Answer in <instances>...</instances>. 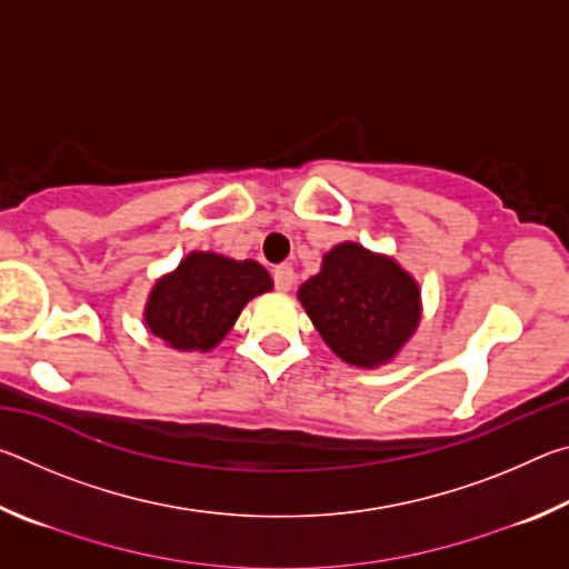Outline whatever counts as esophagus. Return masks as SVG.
Returning <instances> with one entry per match:
<instances>
[{"mask_svg":"<svg viewBox=\"0 0 569 569\" xmlns=\"http://www.w3.org/2000/svg\"><path fill=\"white\" fill-rule=\"evenodd\" d=\"M273 283H276V288H278V291H281V293L291 291L293 283H296V273H293V268L288 266V263L276 266V268H273Z\"/></svg>","mask_w":569,"mask_h":569,"instance_id":"obj_1","label":"esophagus"}]
</instances>
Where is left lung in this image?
Listing matches in <instances>:
<instances>
[{
  "label": "left lung",
  "instance_id": "left-lung-1",
  "mask_svg": "<svg viewBox=\"0 0 569 569\" xmlns=\"http://www.w3.org/2000/svg\"><path fill=\"white\" fill-rule=\"evenodd\" d=\"M298 301L326 346L351 366L391 361L417 331L419 283L389 256L359 243H339L321 271L298 288Z\"/></svg>",
  "mask_w": 569,
  "mask_h": 569
}]
</instances>
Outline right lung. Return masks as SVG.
<instances>
[{"label":"right lung","mask_w":569,"mask_h":569,"mask_svg":"<svg viewBox=\"0 0 569 569\" xmlns=\"http://www.w3.org/2000/svg\"><path fill=\"white\" fill-rule=\"evenodd\" d=\"M271 288L261 263L192 250L152 286L142 319L152 336L176 351H210L233 329L250 298Z\"/></svg>","instance_id":"obj_1"}]
</instances>
